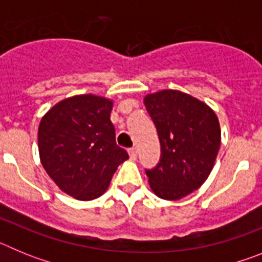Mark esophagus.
<instances>
[{"mask_svg": "<svg viewBox=\"0 0 262 262\" xmlns=\"http://www.w3.org/2000/svg\"><path fill=\"white\" fill-rule=\"evenodd\" d=\"M128 155H129V159L136 160V157H138V149H136V148H129Z\"/></svg>", "mask_w": 262, "mask_h": 262, "instance_id": "34e87169", "label": "esophagus"}]
</instances>
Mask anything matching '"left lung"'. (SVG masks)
<instances>
[{"label": "left lung", "instance_id": "8db88e82", "mask_svg": "<svg viewBox=\"0 0 262 262\" xmlns=\"http://www.w3.org/2000/svg\"><path fill=\"white\" fill-rule=\"evenodd\" d=\"M159 134L161 157L145 170L159 198L177 201L203 185L221 147V126L209 105L180 90H160L144 97Z\"/></svg>", "mask_w": 262, "mask_h": 262}]
</instances>
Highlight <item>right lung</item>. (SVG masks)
<instances>
[{"instance_id": "right-lung-1", "label": "right lung", "mask_w": 262, "mask_h": 262, "mask_svg": "<svg viewBox=\"0 0 262 262\" xmlns=\"http://www.w3.org/2000/svg\"><path fill=\"white\" fill-rule=\"evenodd\" d=\"M113 105L94 94L69 97L51 107L39 124L41 165L60 190L78 201L102 195L128 159L115 142Z\"/></svg>"}]
</instances>
